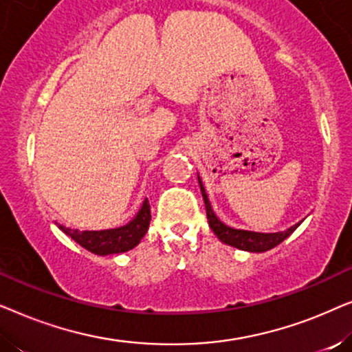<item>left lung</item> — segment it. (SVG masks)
<instances>
[{
    "mask_svg": "<svg viewBox=\"0 0 352 352\" xmlns=\"http://www.w3.org/2000/svg\"><path fill=\"white\" fill-rule=\"evenodd\" d=\"M199 184H200V190H201V197H204L205 201V208H206V218H208V224L213 232L216 234L221 242L230 245V247H235L239 250H245V252H267L274 247H277L278 243H282L288 235H290L293 230H295L300 223L292 226L290 229L283 230V232H274V234H261V232H252V230H240V229H234L226 226L224 223H221L218 219V216L214 214L213 208H211L208 195H206L205 187L201 184L200 177H199Z\"/></svg>",
    "mask_w": 352,
    "mask_h": 352,
    "instance_id": "left-lung-1",
    "label": "left lung"
}]
</instances>
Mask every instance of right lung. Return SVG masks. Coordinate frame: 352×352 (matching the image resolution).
I'll list each match as a JSON object with an SVG mask.
<instances>
[{
    "instance_id": "obj_1",
    "label": "right lung",
    "mask_w": 352,
    "mask_h": 352,
    "mask_svg": "<svg viewBox=\"0 0 352 352\" xmlns=\"http://www.w3.org/2000/svg\"><path fill=\"white\" fill-rule=\"evenodd\" d=\"M148 224H151V205L146 199L136 218L123 228L109 230H83V232L78 229L74 230L64 228V226H59V228L62 232L70 235L76 243H80L88 252L105 256V254L124 253L136 247L146 235Z\"/></svg>"
}]
</instances>
